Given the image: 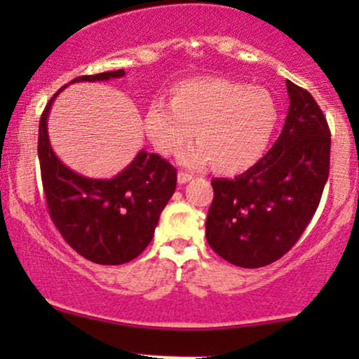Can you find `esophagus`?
<instances>
[{"label": "esophagus", "instance_id": "obj_1", "mask_svg": "<svg viewBox=\"0 0 359 359\" xmlns=\"http://www.w3.org/2000/svg\"><path fill=\"white\" fill-rule=\"evenodd\" d=\"M189 180H192L191 174H187V172H179V175H177V182L182 185V184H187Z\"/></svg>", "mask_w": 359, "mask_h": 359}]
</instances>
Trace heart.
Wrapping results in <instances>:
<instances>
[{
	"label": "heart",
	"mask_w": 359,
	"mask_h": 359,
	"mask_svg": "<svg viewBox=\"0 0 359 359\" xmlns=\"http://www.w3.org/2000/svg\"><path fill=\"white\" fill-rule=\"evenodd\" d=\"M278 123V106L263 88L224 77H196L170 89V106L150 102L145 131L156 150L177 155L196 131L185 165L212 162L219 174H240L265 154Z\"/></svg>",
	"instance_id": "b5f03b06"
}]
</instances>
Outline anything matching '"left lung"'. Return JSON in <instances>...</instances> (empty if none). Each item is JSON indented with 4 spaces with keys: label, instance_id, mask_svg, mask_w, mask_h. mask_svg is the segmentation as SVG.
Returning <instances> with one entry per match:
<instances>
[{
    "label": "left lung",
    "instance_id": "left-lung-1",
    "mask_svg": "<svg viewBox=\"0 0 359 359\" xmlns=\"http://www.w3.org/2000/svg\"><path fill=\"white\" fill-rule=\"evenodd\" d=\"M288 114L269 154L234 179H212L209 246L243 269L282 258L314 216L329 177L331 131L311 93L287 81Z\"/></svg>",
    "mask_w": 359,
    "mask_h": 359
}]
</instances>
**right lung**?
I'll return each mask as SVG.
<instances>
[{
	"label": "right lung",
	"instance_id": "obj_1",
	"mask_svg": "<svg viewBox=\"0 0 359 359\" xmlns=\"http://www.w3.org/2000/svg\"><path fill=\"white\" fill-rule=\"evenodd\" d=\"M123 76L125 71L118 69L76 77L71 84ZM62 89L47 102L39 125V160L48 214L81 257L100 265H123L150 245L160 214L175 192L177 170L165 158L145 150L108 180L82 177L65 167L53 154L47 131L48 111Z\"/></svg>",
	"mask_w": 359,
	"mask_h": 359
}]
</instances>
